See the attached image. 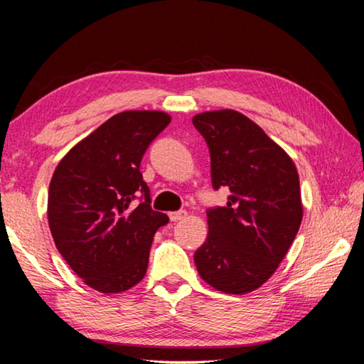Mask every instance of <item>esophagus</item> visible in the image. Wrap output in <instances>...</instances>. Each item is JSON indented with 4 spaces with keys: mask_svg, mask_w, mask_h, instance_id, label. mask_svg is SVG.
<instances>
[{
    "mask_svg": "<svg viewBox=\"0 0 364 364\" xmlns=\"http://www.w3.org/2000/svg\"><path fill=\"white\" fill-rule=\"evenodd\" d=\"M188 218V213L184 210H180V211H173L170 213V219L173 220V223H176V220H181V219H186Z\"/></svg>",
    "mask_w": 364,
    "mask_h": 364,
    "instance_id": "1",
    "label": "esophagus"
}]
</instances>
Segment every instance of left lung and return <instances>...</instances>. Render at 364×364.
Returning <instances> with one entry per match:
<instances>
[{
  "instance_id": "left-lung-1",
  "label": "left lung",
  "mask_w": 364,
  "mask_h": 364,
  "mask_svg": "<svg viewBox=\"0 0 364 364\" xmlns=\"http://www.w3.org/2000/svg\"><path fill=\"white\" fill-rule=\"evenodd\" d=\"M192 123L210 148L213 188L232 192L225 206L206 211L197 272L224 294H249L273 276L300 229V178L290 156L243 113L203 112Z\"/></svg>"
}]
</instances>
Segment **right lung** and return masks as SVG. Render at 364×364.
Returning a JSON list of instances; mask_svg holds the SVG:
<instances>
[{
	"label": "right lung",
	"instance_id": "add662e5",
	"mask_svg": "<svg viewBox=\"0 0 364 364\" xmlns=\"http://www.w3.org/2000/svg\"><path fill=\"white\" fill-rule=\"evenodd\" d=\"M170 121L159 110L117 113L70 148L53 172L47 218L55 246L101 294H119L144 279L154 233L168 223L149 205L140 162ZM135 191L142 192L137 207Z\"/></svg>",
	"mask_w": 364,
	"mask_h": 364
}]
</instances>
